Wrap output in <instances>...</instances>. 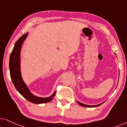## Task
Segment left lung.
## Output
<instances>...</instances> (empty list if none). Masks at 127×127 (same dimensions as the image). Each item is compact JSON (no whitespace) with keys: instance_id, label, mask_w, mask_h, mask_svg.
Here are the masks:
<instances>
[{"instance_id":"8db88e82","label":"left lung","mask_w":127,"mask_h":127,"mask_svg":"<svg viewBox=\"0 0 127 127\" xmlns=\"http://www.w3.org/2000/svg\"><path fill=\"white\" fill-rule=\"evenodd\" d=\"M114 54H115V55H116V53H114ZM119 74L120 75V72H119ZM118 82H119V81H118ZM77 103H78L80 106H82V107H97V106L101 105V104H102L103 103H102L99 104H96V105H88V104H85L79 102V101H77Z\"/></svg>"}]
</instances>
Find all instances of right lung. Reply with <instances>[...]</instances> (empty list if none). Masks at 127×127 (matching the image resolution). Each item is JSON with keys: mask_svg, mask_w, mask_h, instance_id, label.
<instances>
[{"mask_svg": "<svg viewBox=\"0 0 127 127\" xmlns=\"http://www.w3.org/2000/svg\"><path fill=\"white\" fill-rule=\"evenodd\" d=\"M28 32L21 36L14 44V48L10 56L9 69L11 81L18 92L25 99L35 104H42L49 102L55 96L56 91L49 97H42L33 95L24 81L21 72V51L24 42Z\"/></svg>", "mask_w": 127, "mask_h": 127, "instance_id": "1", "label": "right lung"}]
</instances>
